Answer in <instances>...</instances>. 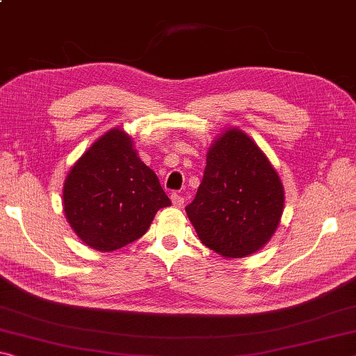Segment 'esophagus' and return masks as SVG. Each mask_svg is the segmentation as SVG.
<instances>
[{
    "label": "esophagus",
    "instance_id": "esophagus-1",
    "mask_svg": "<svg viewBox=\"0 0 356 356\" xmlns=\"http://www.w3.org/2000/svg\"><path fill=\"white\" fill-rule=\"evenodd\" d=\"M171 201H172V206L180 209L184 206V196L182 195H177V193H172L171 195Z\"/></svg>",
    "mask_w": 356,
    "mask_h": 356
}]
</instances>
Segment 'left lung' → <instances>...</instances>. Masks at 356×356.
Instances as JSON below:
<instances>
[{
  "label": "left lung",
  "instance_id": "8db88e82",
  "mask_svg": "<svg viewBox=\"0 0 356 356\" xmlns=\"http://www.w3.org/2000/svg\"><path fill=\"white\" fill-rule=\"evenodd\" d=\"M196 197L185 207L197 237L225 259L257 252L284 212V186L262 149L231 127L210 144Z\"/></svg>",
  "mask_w": 356,
  "mask_h": 356
}]
</instances>
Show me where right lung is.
Segmentation results:
<instances>
[{
  "mask_svg": "<svg viewBox=\"0 0 356 356\" xmlns=\"http://www.w3.org/2000/svg\"><path fill=\"white\" fill-rule=\"evenodd\" d=\"M171 206L156 174L120 127L97 138L70 168L63 188L65 218L89 248L111 252L147 232Z\"/></svg>",
  "mask_w": 356,
  "mask_h": 356,
  "instance_id": "add662e5",
  "label": "right lung"
}]
</instances>
